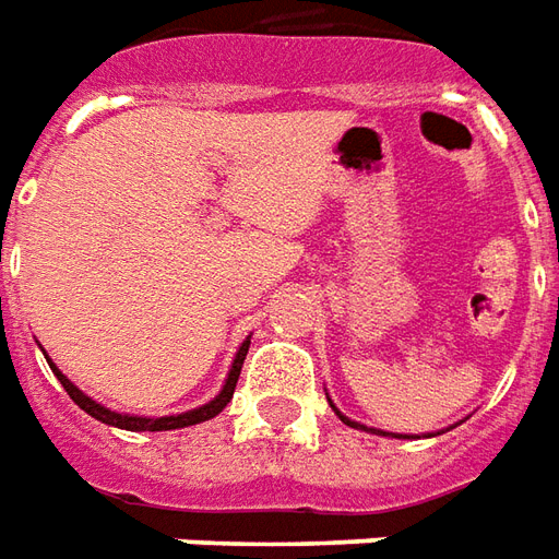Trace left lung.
I'll use <instances>...</instances> for the list:
<instances>
[{
    "instance_id": "8db88e82",
    "label": "left lung",
    "mask_w": 559,
    "mask_h": 559,
    "mask_svg": "<svg viewBox=\"0 0 559 559\" xmlns=\"http://www.w3.org/2000/svg\"><path fill=\"white\" fill-rule=\"evenodd\" d=\"M328 403H331V400H328ZM331 406H334V403H331ZM334 413L340 415V421H343V425H349V427H358V430H367V427H364V425H358V421H352V418H346V415L340 413V409H336V406H334ZM373 433H379V437H391V433H382V430H373Z\"/></svg>"
}]
</instances>
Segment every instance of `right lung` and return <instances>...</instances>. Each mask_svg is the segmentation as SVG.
<instances>
[{
    "label": "right lung",
    "instance_id": "add662e5",
    "mask_svg": "<svg viewBox=\"0 0 559 559\" xmlns=\"http://www.w3.org/2000/svg\"><path fill=\"white\" fill-rule=\"evenodd\" d=\"M249 352V336L240 343V349H237L235 355V364H231V370H228V379H225L223 391L216 394V397L210 400V403H204V406H198V409H189V413H180V415H165V418H141V415H122V413H114V409H108V406H102V403H96L93 397H86L81 388L71 382L69 376L59 370L57 364L47 358V364H50V370L57 373L59 385L69 391V397L81 406L83 413L93 415L96 421H102V425H110V427H120V430H180V427H189V425H201V421H210L213 415H219L231 403V397H235V388H237V376H240V367H243V358H247Z\"/></svg>",
    "mask_w": 559,
    "mask_h": 559
}]
</instances>
